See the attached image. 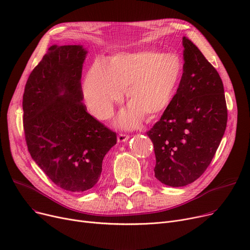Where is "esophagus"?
Instances as JSON below:
<instances>
[{
	"instance_id": "1",
	"label": "esophagus",
	"mask_w": 250,
	"mask_h": 250,
	"mask_svg": "<svg viewBox=\"0 0 250 250\" xmlns=\"http://www.w3.org/2000/svg\"><path fill=\"white\" fill-rule=\"evenodd\" d=\"M127 140H128L127 135H125V134H118L117 135V142L118 143H123V142H125Z\"/></svg>"
}]
</instances>
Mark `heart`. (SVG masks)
Instances as JSON below:
<instances>
[{
    "mask_svg": "<svg viewBox=\"0 0 250 250\" xmlns=\"http://www.w3.org/2000/svg\"><path fill=\"white\" fill-rule=\"evenodd\" d=\"M182 73V61L176 54L157 49L121 52L107 62L96 61L91 65L84 80V98L92 113L106 120L126 88L129 105L120 114L118 123L126 128L135 127L144 116L153 121L169 107Z\"/></svg>",
    "mask_w": 250,
    "mask_h": 250,
    "instance_id": "b5f03b06",
    "label": "heart"
}]
</instances>
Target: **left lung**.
Wrapping results in <instances>:
<instances>
[{
    "mask_svg": "<svg viewBox=\"0 0 250 250\" xmlns=\"http://www.w3.org/2000/svg\"><path fill=\"white\" fill-rule=\"evenodd\" d=\"M182 45L185 63L176 95L147 132L154 145L155 177L173 188L188 186L206 171L228 118L217 70L188 37Z\"/></svg>",
    "mask_w": 250,
    "mask_h": 250,
    "instance_id": "1",
    "label": "left lung"
}]
</instances>
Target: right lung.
I'll use <instances>...</instances> for the list:
<instances>
[{"mask_svg":"<svg viewBox=\"0 0 250 250\" xmlns=\"http://www.w3.org/2000/svg\"><path fill=\"white\" fill-rule=\"evenodd\" d=\"M82 45H51L33 69L23 94V127L35 163L61 188L81 192L100 178L116 134L87 112L81 77Z\"/></svg>","mask_w":250,"mask_h":250,"instance_id":"right-lung-1","label":"right lung"}]
</instances>
